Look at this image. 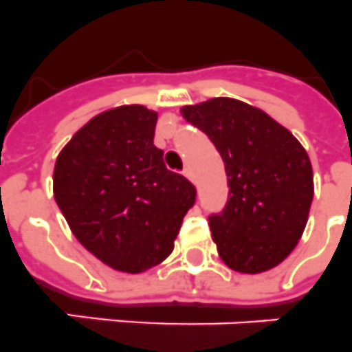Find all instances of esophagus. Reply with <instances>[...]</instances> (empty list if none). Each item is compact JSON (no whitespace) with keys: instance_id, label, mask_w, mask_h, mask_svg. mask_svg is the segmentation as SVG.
I'll use <instances>...</instances> for the list:
<instances>
[{"instance_id":"esophagus-1","label":"esophagus","mask_w":352,"mask_h":352,"mask_svg":"<svg viewBox=\"0 0 352 352\" xmlns=\"http://www.w3.org/2000/svg\"><path fill=\"white\" fill-rule=\"evenodd\" d=\"M182 173H184L186 177H188V179H190V181H195V175H193V170H191L190 166H186L184 168V171H182Z\"/></svg>"}]
</instances>
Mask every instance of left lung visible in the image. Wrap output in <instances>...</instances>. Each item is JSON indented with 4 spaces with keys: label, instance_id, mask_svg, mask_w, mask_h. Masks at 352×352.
Listing matches in <instances>:
<instances>
[{
    "label": "left lung",
    "instance_id": "8db88e82",
    "mask_svg": "<svg viewBox=\"0 0 352 352\" xmlns=\"http://www.w3.org/2000/svg\"><path fill=\"white\" fill-rule=\"evenodd\" d=\"M181 112L226 162L229 199L209 217L221 261L241 274L277 267L299 243L311 208L306 150L267 112L240 100L212 98Z\"/></svg>",
    "mask_w": 352,
    "mask_h": 352
}]
</instances>
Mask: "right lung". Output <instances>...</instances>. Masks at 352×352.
Instances as JSON below:
<instances>
[{
	"instance_id": "1",
	"label": "right lung",
	"mask_w": 352,
	"mask_h": 352,
	"mask_svg": "<svg viewBox=\"0 0 352 352\" xmlns=\"http://www.w3.org/2000/svg\"><path fill=\"white\" fill-rule=\"evenodd\" d=\"M157 112L121 105L87 121L58 153L53 195L76 240L114 270L140 274L173 250L197 190L153 144Z\"/></svg>"
}]
</instances>
